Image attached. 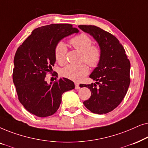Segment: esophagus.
<instances>
[{
    "label": "esophagus",
    "instance_id": "obj_1",
    "mask_svg": "<svg viewBox=\"0 0 148 148\" xmlns=\"http://www.w3.org/2000/svg\"><path fill=\"white\" fill-rule=\"evenodd\" d=\"M75 89H76V90H79V89L80 88L79 84H77V83H75Z\"/></svg>",
    "mask_w": 148,
    "mask_h": 148
}]
</instances>
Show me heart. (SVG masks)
I'll return each mask as SVG.
<instances>
[{
  "instance_id": "heart-1",
  "label": "heart",
  "mask_w": 148,
  "mask_h": 148,
  "mask_svg": "<svg viewBox=\"0 0 148 148\" xmlns=\"http://www.w3.org/2000/svg\"><path fill=\"white\" fill-rule=\"evenodd\" d=\"M70 44L73 47L82 52V60L86 62L92 67L98 65L102 57V52L99 46H92V40L88 35L81 34L70 40ZM67 48L62 42L56 44L54 50L55 58L58 63L63 64L66 62V54ZM89 73V69L86 64L77 65L69 64L62 71V75L69 79L79 82Z\"/></svg>"
}]
</instances>
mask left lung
Here are the masks:
<instances>
[{"label": "left lung", "mask_w": 148, "mask_h": 148, "mask_svg": "<svg viewBox=\"0 0 148 148\" xmlns=\"http://www.w3.org/2000/svg\"><path fill=\"white\" fill-rule=\"evenodd\" d=\"M96 40L102 52L98 65L90 77L95 84H82L90 89L92 94L84 104L93 113L106 114L122 102L130 84V61L125 50L117 38L95 25H79Z\"/></svg>", "instance_id": "1"}]
</instances>
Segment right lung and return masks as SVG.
<instances>
[{
  "mask_svg": "<svg viewBox=\"0 0 148 148\" xmlns=\"http://www.w3.org/2000/svg\"><path fill=\"white\" fill-rule=\"evenodd\" d=\"M71 24H50L36 28L20 45L14 57L13 80L19 102L39 117L54 114L64 92L75 88L74 83L62 77L53 84L45 81L56 62L54 50L62 38L78 33Z\"/></svg>",
  "mask_w": 148,
  "mask_h": 148,
  "instance_id": "add662e5",
  "label": "right lung"
}]
</instances>
